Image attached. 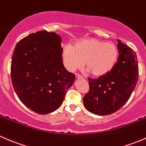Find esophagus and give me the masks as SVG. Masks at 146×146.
<instances>
[{
    "mask_svg": "<svg viewBox=\"0 0 146 146\" xmlns=\"http://www.w3.org/2000/svg\"><path fill=\"white\" fill-rule=\"evenodd\" d=\"M75 77H76V79H83V76H81V75L79 74H75Z\"/></svg>",
    "mask_w": 146,
    "mask_h": 146,
    "instance_id": "1",
    "label": "esophagus"
}]
</instances>
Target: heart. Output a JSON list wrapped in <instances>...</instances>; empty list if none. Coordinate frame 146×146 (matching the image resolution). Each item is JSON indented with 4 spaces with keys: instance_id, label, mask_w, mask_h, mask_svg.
Returning a JSON list of instances; mask_svg holds the SVG:
<instances>
[{
    "instance_id": "b5f03b06",
    "label": "heart",
    "mask_w": 146,
    "mask_h": 146,
    "mask_svg": "<svg viewBox=\"0 0 146 146\" xmlns=\"http://www.w3.org/2000/svg\"><path fill=\"white\" fill-rule=\"evenodd\" d=\"M119 58L117 47L96 38H86L78 41L72 47L66 46L62 50V59L66 68L70 72L86 68L95 76L109 73Z\"/></svg>"
}]
</instances>
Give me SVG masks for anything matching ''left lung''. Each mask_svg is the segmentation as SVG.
Returning <instances> with one entry per match:
<instances>
[{
	"label": "left lung",
	"mask_w": 146,
	"mask_h": 146,
	"mask_svg": "<svg viewBox=\"0 0 146 146\" xmlns=\"http://www.w3.org/2000/svg\"><path fill=\"white\" fill-rule=\"evenodd\" d=\"M118 60L114 68L98 79L88 78L89 91L84 97V105L97 115L114 113L129 100L139 79L136 52L118 40Z\"/></svg>",
	"instance_id": "8db88e82"
}]
</instances>
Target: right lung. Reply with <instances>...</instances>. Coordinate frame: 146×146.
I'll return each mask as SVG.
<instances>
[{"mask_svg": "<svg viewBox=\"0 0 146 146\" xmlns=\"http://www.w3.org/2000/svg\"><path fill=\"white\" fill-rule=\"evenodd\" d=\"M62 38L37 31L22 38L13 51L11 79L16 94L31 110L46 115L60 108L75 75L62 63Z\"/></svg>", "mask_w": 146, "mask_h": 146, "instance_id": "obj_1", "label": "right lung"}]
</instances>
